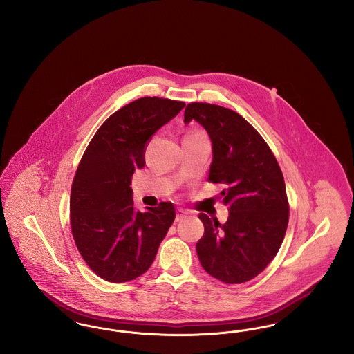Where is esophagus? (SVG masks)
Instances as JSON below:
<instances>
[{"label": "esophagus", "instance_id": "1", "mask_svg": "<svg viewBox=\"0 0 354 354\" xmlns=\"http://www.w3.org/2000/svg\"><path fill=\"white\" fill-rule=\"evenodd\" d=\"M185 216H187V212H185V209H182V208H178V209H176V218H175L176 221L185 219Z\"/></svg>", "mask_w": 354, "mask_h": 354}]
</instances>
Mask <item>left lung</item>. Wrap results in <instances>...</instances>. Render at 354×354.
I'll return each mask as SVG.
<instances>
[{
	"mask_svg": "<svg viewBox=\"0 0 354 354\" xmlns=\"http://www.w3.org/2000/svg\"><path fill=\"white\" fill-rule=\"evenodd\" d=\"M196 120L212 142L208 182L221 183L230 208L224 224L199 214L204 235L196 244L203 268L225 284L252 280L277 254L286 236L289 203L273 152L240 114L211 103L192 102L185 122Z\"/></svg>",
	"mask_w": 354,
	"mask_h": 354,
	"instance_id": "left-lung-1",
	"label": "left lung"
}]
</instances>
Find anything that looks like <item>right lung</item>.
Wrapping results in <instances>:
<instances>
[{"mask_svg": "<svg viewBox=\"0 0 354 354\" xmlns=\"http://www.w3.org/2000/svg\"><path fill=\"white\" fill-rule=\"evenodd\" d=\"M185 106L139 98L106 119L84 150L71 185L70 225L86 264L106 281L142 276L174 223L172 203L138 211L130 185L135 169L145 167L147 142Z\"/></svg>", "mask_w": 354, "mask_h": 354, "instance_id": "1", "label": "right lung"}]
</instances>
